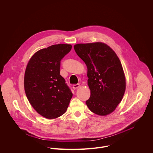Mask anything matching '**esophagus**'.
I'll return each mask as SVG.
<instances>
[{
	"instance_id": "34e87169",
	"label": "esophagus",
	"mask_w": 153,
	"mask_h": 153,
	"mask_svg": "<svg viewBox=\"0 0 153 153\" xmlns=\"http://www.w3.org/2000/svg\"><path fill=\"white\" fill-rule=\"evenodd\" d=\"M79 87H80V85H79V84H75V85H73V88L74 90H77L78 88H79Z\"/></svg>"
}]
</instances>
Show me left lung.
Wrapping results in <instances>:
<instances>
[{"mask_svg":"<svg viewBox=\"0 0 153 153\" xmlns=\"http://www.w3.org/2000/svg\"><path fill=\"white\" fill-rule=\"evenodd\" d=\"M74 48L88 69L91 96L86 101V105L97 115L111 113L121 102L126 88L119 57L110 47L102 42L79 43Z\"/></svg>","mask_w":153,"mask_h":153,"instance_id":"obj_1","label":"left lung"}]
</instances>
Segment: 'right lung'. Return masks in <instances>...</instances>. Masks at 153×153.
<instances>
[{
  "instance_id": "add662e5",
  "label": "right lung",
  "mask_w": 153,
  "mask_h": 153,
  "mask_svg": "<svg viewBox=\"0 0 153 153\" xmlns=\"http://www.w3.org/2000/svg\"><path fill=\"white\" fill-rule=\"evenodd\" d=\"M69 44L53 45L37 51L26 68L24 88L34 110L47 119L66 112L73 94L60 74V60L71 50Z\"/></svg>"
}]
</instances>
